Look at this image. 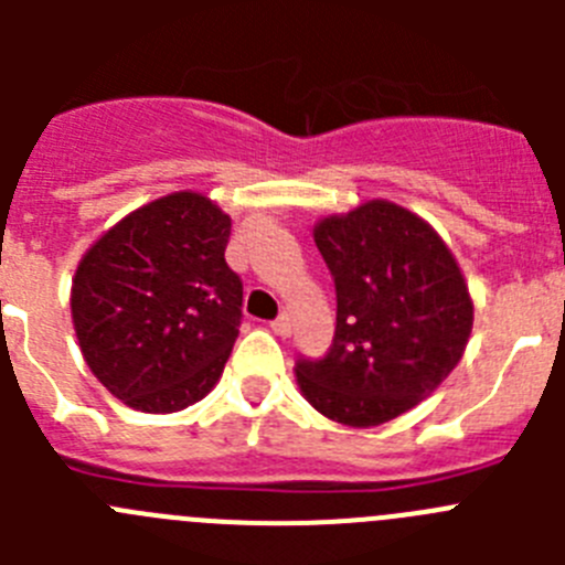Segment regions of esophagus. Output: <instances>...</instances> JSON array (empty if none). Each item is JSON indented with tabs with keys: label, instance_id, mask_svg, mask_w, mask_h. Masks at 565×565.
<instances>
[{
	"label": "esophagus",
	"instance_id": "34e87169",
	"mask_svg": "<svg viewBox=\"0 0 565 565\" xmlns=\"http://www.w3.org/2000/svg\"><path fill=\"white\" fill-rule=\"evenodd\" d=\"M271 331L277 333V337H288V333H291V317H288V313H279L271 322Z\"/></svg>",
	"mask_w": 565,
	"mask_h": 565
}]
</instances>
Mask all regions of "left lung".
<instances>
[{"mask_svg": "<svg viewBox=\"0 0 565 565\" xmlns=\"http://www.w3.org/2000/svg\"><path fill=\"white\" fill-rule=\"evenodd\" d=\"M313 239L337 286V333L322 359H297L299 391L331 422L376 427L461 362L467 282L436 228L391 201L326 217Z\"/></svg>", "mask_w": 565, "mask_h": 565, "instance_id": "8db88e82", "label": "left lung"}]
</instances>
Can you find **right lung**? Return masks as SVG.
<instances>
[{
    "label": "right lung",
    "mask_w": 565,
    "mask_h": 565,
    "mask_svg": "<svg viewBox=\"0 0 565 565\" xmlns=\"http://www.w3.org/2000/svg\"><path fill=\"white\" fill-rule=\"evenodd\" d=\"M232 217L198 192L135 209L89 246L73 277L84 362L132 411L178 413L212 391L243 319L226 263Z\"/></svg>",
    "instance_id": "add662e5"
}]
</instances>
